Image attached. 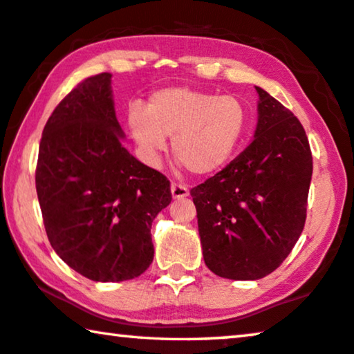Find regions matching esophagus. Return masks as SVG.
<instances>
[{"label": "esophagus", "instance_id": "esophagus-1", "mask_svg": "<svg viewBox=\"0 0 354 354\" xmlns=\"http://www.w3.org/2000/svg\"><path fill=\"white\" fill-rule=\"evenodd\" d=\"M171 193H172L174 199H183L189 194L188 188L185 187V185H180V183H172L171 185Z\"/></svg>", "mask_w": 354, "mask_h": 354}]
</instances>
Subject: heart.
<instances>
[{"label":"heart","instance_id":"b5f03b06","mask_svg":"<svg viewBox=\"0 0 354 354\" xmlns=\"http://www.w3.org/2000/svg\"><path fill=\"white\" fill-rule=\"evenodd\" d=\"M128 127L147 160L158 158L172 136L176 158L194 176H209L237 149L247 128V107L231 95L171 86L155 91L147 109H129Z\"/></svg>","mask_w":354,"mask_h":354}]
</instances>
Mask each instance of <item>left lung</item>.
<instances>
[{
    "instance_id": "left-lung-1",
    "label": "left lung",
    "mask_w": 354,
    "mask_h": 354,
    "mask_svg": "<svg viewBox=\"0 0 354 354\" xmlns=\"http://www.w3.org/2000/svg\"><path fill=\"white\" fill-rule=\"evenodd\" d=\"M257 91L252 144L189 192L204 263L231 280L263 279L291 253L306 225L313 171L301 122L268 91Z\"/></svg>"
}]
</instances>
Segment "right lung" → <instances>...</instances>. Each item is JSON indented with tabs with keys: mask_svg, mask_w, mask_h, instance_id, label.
I'll return each mask as SVG.
<instances>
[{
	"mask_svg": "<svg viewBox=\"0 0 354 354\" xmlns=\"http://www.w3.org/2000/svg\"><path fill=\"white\" fill-rule=\"evenodd\" d=\"M112 74L85 79L42 131L36 192L48 241L93 281H124L153 261L151 223L172 201L171 183L122 145Z\"/></svg>",
	"mask_w": 354,
	"mask_h": 354,
	"instance_id": "add662e5",
	"label": "right lung"
}]
</instances>
